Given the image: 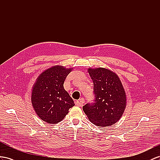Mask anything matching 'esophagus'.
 <instances>
[{
    "mask_svg": "<svg viewBox=\"0 0 160 160\" xmlns=\"http://www.w3.org/2000/svg\"><path fill=\"white\" fill-rule=\"evenodd\" d=\"M83 103H84L83 99H80V100L76 101L75 104H76V105H77V106H79V107H82V106L83 105Z\"/></svg>",
    "mask_w": 160,
    "mask_h": 160,
    "instance_id": "1",
    "label": "esophagus"
}]
</instances>
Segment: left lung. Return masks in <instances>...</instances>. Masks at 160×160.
<instances>
[{"mask_svg": "<svg viewBox=\"0 0 160 160\" xmlns=\"http://www.w3.org/2000/svg\"><path fill=\"white\" fill-rule=\"evenodd\" d=\"M94 84L95 103L83 106V111L92 124L111 126L122 118L126 107V95L120 78L103 68H88Z\"/></svg>", "mask_w": 160, "mask_h": 160, "instance_id": "1", "label": "left lung"}]
</instances>
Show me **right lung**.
<instances>
[{
	"label": "right lung",
	"mask_w": 160,
	"mask_h": 160,
	"mask_svg": "<svg viewBox=\"0 0 160 160\" xmlns=\"http://www.w3.org/2000/svg\"><path fill=\"white\" fill-rule=\"evenodd\" d=\"M54 65L39 75L32 87L31 101L35 112L44 122L57 124L74 106L72 97L63 87L64 81L72 70Z\"/></svg>",
	"instance_id": "add662e5"
}]
</instances>
